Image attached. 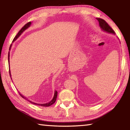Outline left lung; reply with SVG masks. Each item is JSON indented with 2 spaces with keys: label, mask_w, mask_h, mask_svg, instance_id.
Here are the masks:
<instances>
[{
  "label": "left lung",
  "mask_w": 130,
  "mask_h": 130,
  "mask_svg": "<svg viewBox=\"0 0 130 130\" xmlns=\"http://www.w3.org/2000/svg\"><path fill=\"white\" fill-rule=\"evenodd\" d=\"M99 21V26L100 28L102 29L104 31H106L107 32H109V33H112L115 34V31L113 30L112 28L110 26H109L108 24L106 22H105L104 19H101V18H96Z\"/></svg>",
  "instance_id": "obj_1"
}]
</instances>
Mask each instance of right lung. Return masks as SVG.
<instances>
[{"instance_id":"1","label":"right lung","mask_w":130,"mask_h":130,"mask_svg":"<svg viewBox=\"0 0 130 130\" xmlns=\"http://www.w3.org/2000/svg\"><path fill=\"white\" fill-rule=\"evenodd\" d=\"M31 22H28L26 24V25L23 26V27L21 28V29L20 30V31L18 32V33L17 34V36L15 37V38H14V39H13V41L14 42L15 41L16 39L18 38V37L21 36V34L22 33V32L25 31V30L27 29V28H28L30 27V26L31 25ZM11 46H12V44H11L10 45V49L9 50L11 49ZM8 63H9V65H10V52L8 53ZM9 73H10V77L11 76V72H10V70L9 69ZM19 94H20L21 96L22 97V98H23V99H25L27 100V101H28V102H30V103H31L32 104H36V105H41V106H42V107H49L50 106V105H52V104H53L54 103H55V102H56V99H57V91H55L54 92V97L53 98V99L50 101V102L49 103H45V104H37V103H33L32 102H31V101H29L28 100H27V99H26L25 97H24L23 95H22V94H21V93H19Z\"/></svg>"}]
</instances>
